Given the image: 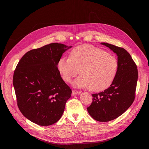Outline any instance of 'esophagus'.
<instances>
[{
  "instance_id": "obj_1",
  "label": "esophagus",
  "mask_w": 149,
  "mask_h": 149,
  "mask_svg": "<svg viewBox=\"0 0 149 149\" xmlns=\"http://www.w3.org/2000/svg\"><path fill=\"white\" fill-rule=\"evenodd\" d=\"M81 93V92L80 91H72V96H74V95H79V94H80Z\"/></svg>"
}]
</instances>
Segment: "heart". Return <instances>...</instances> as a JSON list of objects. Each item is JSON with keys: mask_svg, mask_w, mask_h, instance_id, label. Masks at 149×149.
I'll return each instance as SVG.
<instances>
[{"mask_svg": "<svg viewBox=\"0 0 149 149\" xmlns=\"http://www.w3.org/2000/svg\"><path fill=\"white\" fill-rule=\"evenodd\" d=\"M118 62L116 57L104 50L92 45H81L74 48L70 57H62L57 68L63 79L70 82L79 74L74 82L79 88H90L101 91L110 86L116 77Z\"/></svg>", "mask_w": 149, "mask_h": 149, "instance_id": "obj_1", "label": "heart"}]
</instances>
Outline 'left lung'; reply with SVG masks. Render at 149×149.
<instances>
[{"instance_id":"obj_1","label":"left lung","mask_w":149,"mask_h":149,"mask_svg":"<svg viewBox=\"0 0 149 149\" xmlns=\"http://www.w3.org/2000/svg\"><path fill=\"white\" fill-rule=\"evenodd\" d=\"M101 44L116 54L118 70L110 87L92 95V102L87 109L94 120L107 122L118 118L134 102L138 75L137 66L126 50L107 43Z\"/></svg>"}]
</instances>
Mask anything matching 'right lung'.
I'll return each instance as SVG.
<instances>
[{"label":"right lung","instance_id":"1","mask_svg":"<svg viewBox=\"0 0 149 149\" xmlns=\"http://www.w3.org/2000/svg\"><path fill=\"white\" fill-rule=\"evenodd\" d=\"M72 46L53 43L31 50L15 68L13 86L23 115L39 126L57 122L72 91L61 77L57 63Z\"/></svg>","mask_w":149,"mask_h":149}]
</instances>
